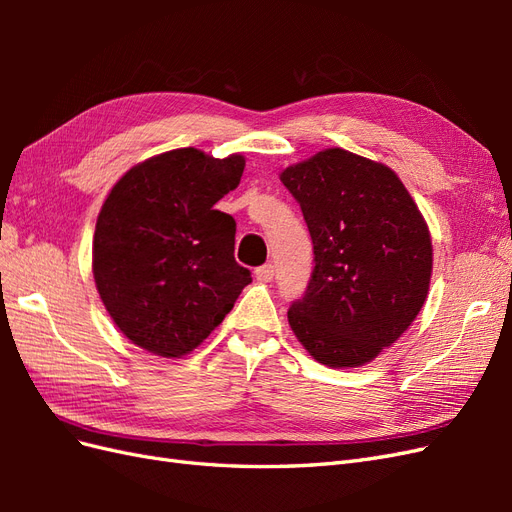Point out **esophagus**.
<instances>
[{
  "mask_svg": "<svg viewBox=\"0 0 512 512\" xmlns=\"http://www.w3.org/2000/svg\"><path fill=\"white\" fill-rule=\"evenodd\" d=\"M254 273H256V277H258L260 282H271V280H273V275H275V269H273L271 262H267V265L258 267Z\"/></svg>",
  "mask_w": 512,
  "mask_h": 512,
  "instance_id": "obj_1",
  "label": "esophagus"
}]
</instances>
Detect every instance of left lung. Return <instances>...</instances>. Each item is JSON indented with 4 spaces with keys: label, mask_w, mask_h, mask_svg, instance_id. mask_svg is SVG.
Wrapping results in <instances>:
<instances>
[{
    "label": "left lung",
    "mask_w": 512,
    "mask_h": 512,
    "mask_svg": "<svg viewBox=\"0 0 512 512\" xmlns=\"http://www.w3.org/2000/svg\"><path fill=\"white\" fill-rule=\"evenodd\" d=\"M297 200L316 267L288 322L322 365L359 367L401 337L427 299L431 239L389 166L324 149L280 175Z\"/></svg>",
    "instance_id": "1"
}]
</instances>
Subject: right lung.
<instances>
[{"instance_id": "add662e5", "label": "right lung", "mask_w": 512, "mask_h": 512, "mask_svg": "<svg viewBox=\"0 0 512 512\" xmlns=\"http://www.w3.org/2000/svg\"><path fill=\"white\" fill-rule=\"evenodd\" d=\"M243 168L241 156L183 147L130 168L104 200L94 280L136 346L166 359L192 352L252 282L235 260L237 222L213 209Z\"/></svg>"}]
</instances>
